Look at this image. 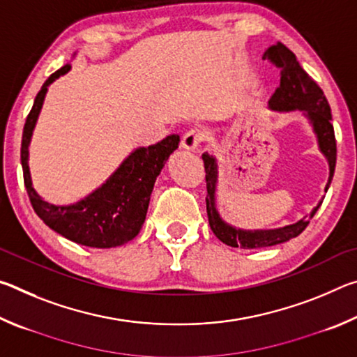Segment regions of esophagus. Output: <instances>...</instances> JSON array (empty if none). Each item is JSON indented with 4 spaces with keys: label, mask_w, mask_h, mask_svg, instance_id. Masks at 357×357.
<instances>
[{
    "label": "esophagus",
    "mask_w": 357,
    "mask_h": 357,
    "mask_svg": "<svg viewBox=\"0 0 357 357\" xmlns=\"http://www.w3.org/2000/svg\"><path fill=\"white\" fill-rule=\"evenodd\" d=\"M203 140H204V132L202 129H190L189 132H185V135L183 137L181 146L184 149L193 151L200 146Z\"/></svg>",
    "instance_id": "obj_1"
}]
</instances>
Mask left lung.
<instances>
[{
  "label": "left lung",
  "mask_w": 357,
  "mask_h": 357,
  "mask_svg": "<svg viewBox=\"0 0 357 357\" xmlns=\"http://www.w3.org/2000/svg\"><path fill=\"white\" fill-rule=\"evenodd\" d=\"M263 59H269L280 69V84L275 89L273 98L269 99V107L277 112H304L307 118L310 119L315 130L319 151L326 155L329 162V179L326 184L328 192L332 176L335 170L337 160V143L334 135V126H332V114L328 99L318 83L301 68L296 59L294 53L287 48L280 42L269 47L264 52ZM204 172H206V211L209 227L213 233L219 238L223 244L231 247H241V249H261L275 244L287 243L304 231L305 227L310 223V219L315 215L318 206L312 211L310 217H304L293 225H287L277 229H255V231H247V229L234 228L220 219L215 209V187H217V160L214 155L204 153Z\"/></svg>",
  "instance_id": "1"
}]
</instances>
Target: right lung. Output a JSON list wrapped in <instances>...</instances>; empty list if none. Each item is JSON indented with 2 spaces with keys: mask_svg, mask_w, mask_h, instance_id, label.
<instances>
[{
  "mask_svg": "<svg viewBox=\"0 0 357 357\" xmlns=\"http://www.w3.org/2000/svg\"><path fill=\"white\" fill-rule=\"evenodd\" d=\"M69 70L70 64L58 69L55 74L47 78L36 96L22 137L20 159L23 181L33 209L47 227L77 244L96 247V249H110L129 243L140 233L143 222L146 219L155 178L165 167L168 157L178 149L179 135H168L162 142L151 144L148 148L135 149L107 179V183L80 202L69 206H56L42 200L31 183L28 146L44 104L48 84Z\"/></svg>",
  "mask_w": 357,
  "mask_h": 357,
  "instance_id": "obj_1",
  "label": "right lung"
}]
</instances>
